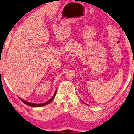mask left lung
<instances>
[{
    "label": "left lung",
    "mask_w": 134,
    "mask_h": 134,
    "mask_svg": "<svg viewBox=\"0 0 134 134\" xmlns=\"http://www.w3.org/2000/svg\"><path fill=\"white\" fill-rule=\"evenodd\" d=\"M83 103H85V104H86V103H85V102H83Z\"/></svg>",
    "instance_id": "1"
}]
</instances>
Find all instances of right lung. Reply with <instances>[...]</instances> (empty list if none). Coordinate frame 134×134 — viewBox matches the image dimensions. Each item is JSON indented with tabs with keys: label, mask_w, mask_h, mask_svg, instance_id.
<instances>
[{
	"label": "right lung",
	"mask_w": 134,
	"mask_h": 134,
	"mask_svg": "<svg viewBox=\"0 0 134 134\" xmlns=\"http://www.w3.org/2000/svg\"><path fill=\"white\" fill-rule=\"evenodd\" d=\"M56 92H57V90L55 91V94H54V95L53 96V97H52L51 99H50L49 100H48V102H46L45 103H42V104H36V103H30V102H26V101H25L24 100H22V98H19L21 100V101L22 102H23L25 104H26V105H28V106H32V107H41V106H45L46 105V104H49L50 102H51L53 100V99L54 98V97H55V95H56Z\"/></svg>",
	"instance_id": "obj_1"
}]
</instances>
